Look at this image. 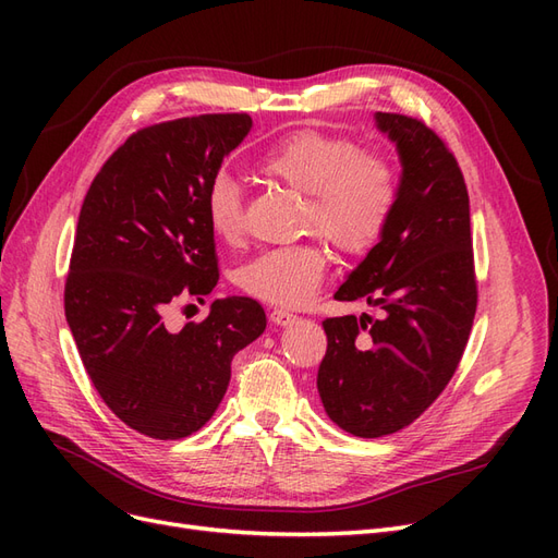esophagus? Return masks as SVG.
I'll use <instances>...</instances> for the list:
<instances>
[{
  "mask_svg": "<svg viewBox=\"0 0 558 558\" xmlns=\"http://www.w3.org/2000/svg\"><path fill=\"white\" fill-rule=\"evenodd\" d=\"M269 318H272L277 326H291V324H295L298 314H293V312H289V310H272V314H269Z\"/></svg>",
  "mask_w": 558,
  "mask_h": 558,
  "instance_id": "obj_1",
  "label": "esophagus"
}]
</instances>
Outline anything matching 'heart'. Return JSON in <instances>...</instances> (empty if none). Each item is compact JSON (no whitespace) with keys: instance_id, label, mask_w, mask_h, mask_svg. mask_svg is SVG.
Masks as SVG:
<instances>
[{"instance_id":"heart-1","label":"heart","mask_w":558,"mask_h":558,"mask_svg":"<svg viewBox=\"0 0 558 558\" xmlns=\"http://www.w3.org/2000/svg\"><path fill=\"white\" fill-rule=\"evenodd\" d=\"M256 170L305 195L302 228L328 238L337 248L359 256L391 226L402 179L391 156L361 148L347 134L298 130L269 146ZM205 211L214 234L238 246L246 238L242 185L218 174L205 193ZM330 251L324 240L263 251L234 275L240 289L279 307H302L326 281Z\"/></svg>"}]
</instances>
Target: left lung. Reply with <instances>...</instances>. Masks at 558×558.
Wrapping results in <instances>:
<instances>
[{
  "label": "left lung",
  "instance_id": "left-lung-1",
  "mask_svg": "<svg viewBox=\"0 0 558 558\" xmlns=\"http://www.w3.org/2000/svg\"><path fill=\"white\" fill-rule=\"evenodd\" d=\"M377 123L400 150V202L335 300H365L381 316L326 318L316 377L328 416L356 437L391 435L430 408L461 363L477 312L459 160L418 118L379 111Z\"/></svg>",
  "mask_w": 558,
  "mask_h": 558
}]
</instances>
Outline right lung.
Returning <instances> with one entry per match:
<instances>
[{
    "label": "right lung",
    "mask_w": 558,
    "mask_h": 558,
    "mask_svg": "<svg viewBox=\"0 0 558 558\" xmlns=\"http://www.w3.org/2000/svg\"><path fill=\"white\" fill-rule=\"evenodd\" d=\"M251 130L248 113H202L132 132L83 199L64 316L83 367L132 430L179 440L223 400L234 353L265 330L260 302L214 300L199 324L165 328L174 302L214 291L207 185Z\"/></svg>",
    "instance_id": "1"
}]
</instances>
